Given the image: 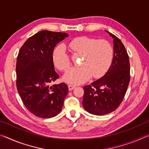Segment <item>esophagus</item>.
Listing matches in <instances>:
<instances>
[{
	"label": "esophagus",
	"instance_id": "obj_1",
	"mask_svg": "<svg viewBox=\"0 0 149 149\" xmlns=\"http://www.w3.org/2000/svg\"><path fill=\"white\" fill-rule=\"evenodd\" d=\"M75 88V86H74V85H69V86H68V89H69L70 91L73 90V89Z\"/></svg>",
	"mask_w": 149,
	"mask_h": 149
}]
</instances>
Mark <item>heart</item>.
<instances>
[{
  "mask_svg": "<svg viewBox=\"0 0 149 149\" xmlns=\"http://www.w3.org/2000/svg\"><path fill=\"white\" fill-rule=\"evenodd\" d=\"M69 46L73 54H83L81 67L72 68L65 73L63 80L71 84H80L90 77L100 78L109 68L113 57V49L105 40H96L87 36H80L73 39ZM54 65L60 71H65L72 62L67 54L65 45L59 44L52 53Z\"/></svg>",
  "mask_w": 149,
  "mask_h": 149,
  "instance_id": "1",
  "label": "heart"
}]
</instances>
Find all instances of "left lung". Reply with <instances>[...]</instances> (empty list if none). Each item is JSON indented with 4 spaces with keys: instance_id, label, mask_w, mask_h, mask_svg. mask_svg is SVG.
Returning a JSON list of instances; mask_svg holds the SVG:
<instances>
[{
    "instance_id": "8db88e82",
    "label": "left lung",
    "mask_w": 149,
    "mask_h": 149,
    "mask_svg": "<svg viewBox=\"0 0 149 149\" xmlns=\"http://www.w3.org/2000/svg\"><path fill=\"white\" fill-rule=\"evenodd\" d=\"M107 32L113 38L114 44L111 65L102 77L84 87V107L95 115H104L117 109L130 81V63L126 49L117 36Z\"/></svg>"
}]
</instances>
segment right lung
Returning a JSON list of instances; mask_svg holds the SVG:
<instances>
[{"instance_id": "right-lung-1", "label": "right lung", "mask_w": 149, "mask_h": 149, "mask_svg": "<svg viewBox=\"0 0 149 149\" xmlns=\"http://www.w3.org/2000/svg\"><path fill=\"white\" fill-rule=\"evenodd\" d=\"M68 34L42 30L30 37L21 47L16 62V87L25 107L33 115L51 118L61 111L68 93L64 83L54 84L59 78L54 70V47Z\"/></svg>"}]
</instances>
